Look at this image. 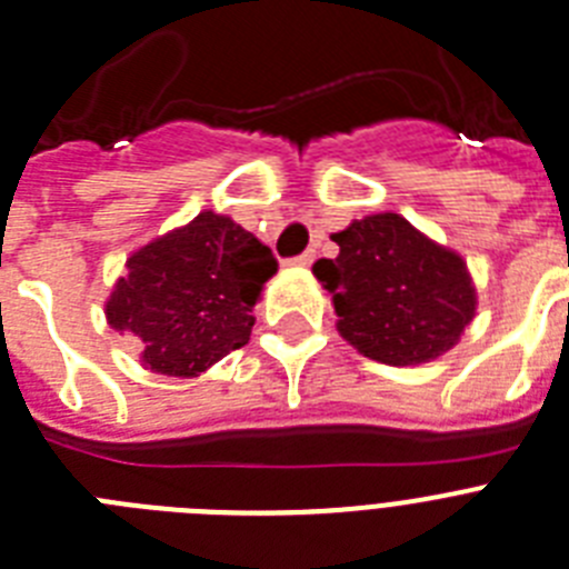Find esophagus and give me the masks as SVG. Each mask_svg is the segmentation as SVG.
I'll use <instances>...</instances> for the list:
<instances>
[{
	"mask_svg": "<svg viewBox=\"0 0 569 569\" xmlns=\"http://www.w3.org/2000/svg\"><path fill=\"white\" fill-rule=\"evenodd\" d=\"M313 259H317V250H305L302 256H296V259H290L288 264H293V267H310V264H313Z\"/></svg>",
	"mask_w": 569,
	"mask_h": 569,
	"instance_id": "1",
	"label": "esophagus"
}]
</instances>
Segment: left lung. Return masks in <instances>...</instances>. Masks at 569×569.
<instances>
[{"label": "left lung", "instance_id": "left-lung-1", "mask_svg": "<svg viewBox=\"0 0 569 569\" xmlns=\"http://www.w3.org/2000/svg\"><path fill=\"white\" fill-rule=\"evenodd\" d=\"M331 238L339 256L319 259L313 276L331 293L345 342L386 366L431 362L460 342L478 310L460 252L397 212L359 218Z\"/></svg>", "mask_w": 569, "mask_h": 569}]
</instances>
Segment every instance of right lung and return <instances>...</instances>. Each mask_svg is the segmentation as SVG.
I'll list each match as a JSON object with an SVG mask.
<instances>
[{
	"label": "right lung",
	"mask_w": 569,
	"mask_h": 569,
	"mask_svg": "<svg viewBox=\"0 0 569 569\" xmlns=\"http://www.w3.org/2000/svg\"><path fill=\"white\" fill-rule=\"evenodd\" d=\"M276 270L270 247L230 216L203 210L126 259L106 322L134 337L146 371L201 377L247 345L252 308Z\"/></svg>",
	"instance_id": "right-lung-1"
}]
</instances>
